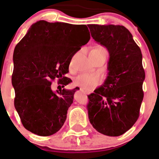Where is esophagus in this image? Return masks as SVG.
<instances>
[{"instance_id": "esophagus-1", "label": "esophagus", "mask_w": 159, "mask_h": 159, "mask_svg": "<svg viewBox=\"0 0 159 159\" xmlns=\"http://www.w3.org/2000/svg\"><path fill=\"white\" fill-rule=\"evenodd\" d=\"M80 91H81V92L84 93V94H87V92H86V91H85L84 89H80Z\"/></svg>"}]
</instances>
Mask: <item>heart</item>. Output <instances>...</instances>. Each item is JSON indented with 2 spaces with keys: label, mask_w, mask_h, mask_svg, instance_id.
<instances>
[{
  "label": "heart",
  "mask_w": 159,
  "mask_h": 159,
  "mask_svg": "<svg viewBox=\"0 0 159 159\" xmlns=\"http://www.w3.org/2000/svg\"><path fill=\"white\" fill-rule=\"evenodd\" d=\"M92 51H94L95 52L100 54L107 55V51L106 48L102 46H99L98 47L94 48ZM99 82H100V78H99V76L87 73L81 74L78 77H76L75 79V85L87 90L95 87V86L98 85Z\"/></svg>",
  "instance_id": "heart-1"
}]
</instances>
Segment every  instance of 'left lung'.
<instances>
[{"instance_id":"1","label":"left lung","mask_w":159,"mask_h":159,"mask_svg":"<svg viewBox=\"0 0 159 159\" xmlns=\"http://www.w3.org/2000/svg\"><path fill=\"white\" fill-rule=\"evenodd\" d=\"M93 39L108 51L104 84L88 95L89 121L101 134L117 137L132 127L139 116L145 73L140 48L123 25H89Z\"/></svg>"}]
</instances>
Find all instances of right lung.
Segmentation results:
<instances>
[{
  "instance_id": "obj_1",
  "label": "right lung",
  "mask_w": 159,
  "mask_h": 159,
  "mask_svg": "<svg viewBox=\"0 0 159 159\" xmlns=\"http://www.w3.org/2000/svg\"><path fill=\"white\" fill-rule=\"evenodd\" d=\"M89 39L86 25L40 20L16 44L11 76L14 107L27 130L46 137L62 128L77 89L54 93L50 85L55 78L62 88L70 83L65 75L71 59Z\"/></svg>"
}]
</instances>
